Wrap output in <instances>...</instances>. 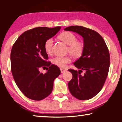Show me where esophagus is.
<instances>
[{
	"label": "esophagus",
	"instance_id": "esophagus-1",
	"mask_svg": "<svg viewBox=\"0 0 122 122\" xmlns=\"http://www.w3.org/2000/svg\"><path fill=\"white\" fill-rule=\"evenodd\" d=\"M60 71H61V73H65V72H66V71H67V70L61 68V69H60Z\"/></svg>",
	"mask_w": 122,
	"mask_h": 122
}]
</instances>
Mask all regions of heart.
Returning <instances> with one entry per match:
<instances>
[{
    "instance_id": "heart-1",
    "label": "heart",
    "mask_w": 122,
    "mask_h": 122,
    "mask_svg": "<svg viewBox=\"0 0 122 122\" xmlns=\"http://www.w3.org/2000/svg\"><path fill=\"white\" fill-rule=\"evenodd\" d=\"M58 38L66 44L69 45L68 51L73 57L78 58L82 56L84 50V44L82 41L77 40V36L75 34L71 32H63L59 35ZM53 43L52 38H49L45 41L44 48L47 54H51L52 51ZM71 61L69 56H56L51 60V62L57 67L64 68Z\"/></svg>"
}]
</instances>
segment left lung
I'll return each mask as SVG.
<instances>
[{
	"mask_svg": "<svg viewBox=\"0 0 122 122\" xmlns=\"http://www.w3.org/2000/svg\"><path fill=\"white\" fill-rule=\"evenodd\" d=\"M64 30L80 34L84 44L83 54L74 63L80 70H68L73 75L68 83L69 92L78 100H89L102 89L108 76L110 63L108 48L101 35L91 29L71 26ZM82 70L85 71L83 76Z\"/></svg>",
	"mask_w": 122,
	"mask_h": 122,
	"instance_id": "8db88e82",
	"label": "left lung"
}]
</instances>
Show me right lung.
Here are the masks:
<instances>
[{"instance_id":"obj_1","label":"right lung","mask_w":122,"mask_h":122,"mask_svg":"<svg viewBox=\"0 0 122 122\" xmlns=\"http://www.w3.org/2000/svg\"><path fill=\"white\" fill-rule=\"evenodd\" d=\"M61 27H40L27 30L14 43L11 53L12 75L15 83L25 96L40 101L51 94L54 80L61 73L60 69L47 61L48 56L44 48L46 40L52 38ZM48 66L46 73L39 69Z\"/></svg>"}]
</instances>
